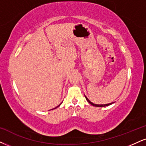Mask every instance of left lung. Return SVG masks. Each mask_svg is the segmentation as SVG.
<instances>
[{
    "mask_svg": "<svg viewBox=\"0 0 146 146\" xmlns=\"http://www.w3.org/2000/svg\"><path fill=\"white\" fill-rule=\"evenodd\" d=\"M84 96H85V98H86V100H87V102H89V103L91 104V105H92L93 106H95V107H105V106H110V105H111V104H114V102H112V103H110V104H96L93 103V102H91V101H90L89 99H88L87 97H86V95H84Z\"/></svg>",
    "mask_w": 146,
    "mask_h": 146,
    "instance_id": "8db88e82",
    "label": "left lung"
}]
</instances>
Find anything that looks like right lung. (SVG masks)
Returning <instances> with one entry per match:
<instances>
[{
	"instance_id": "1",
	"label": "right lung",
	"mask_w": 146,
	"mask_h": 146,
	"mask_svg": "<svg viewBox=\"0 0 146 146\" xmlns=\"http://www.w3.org/2000/svg\"><path fill=\"white\" fill-rule=\"evenodd\" d=\"M61 104H62V103H61ZM61 104H59V106H57V107H55V108H53V109H55V108H57V107H59V106L61 105Z\"/></svg>"
}]
</instances>
